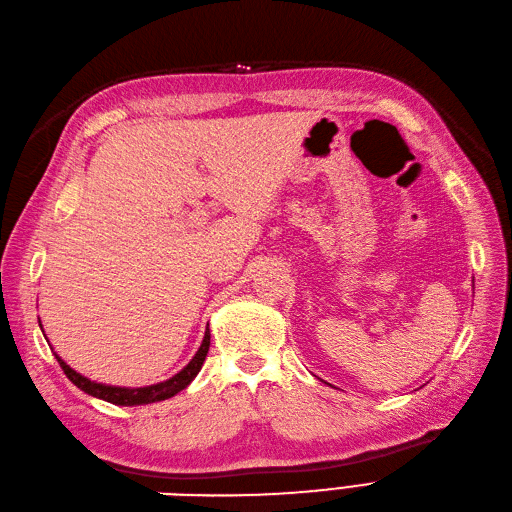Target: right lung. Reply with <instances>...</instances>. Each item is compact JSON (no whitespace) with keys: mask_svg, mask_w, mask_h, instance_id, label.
I'll list each match as a JSON object with an SVG mask.
<instances>
[{"mask_svg":"<svg viewBox=\"0 0 512 512\" xmlns=\"http://www.w3.org/2000/svg\"><path fill=\"white\" fill-rule=\"evenodd\" d=\"M41 326V324H39ZM209 345H211V332H209V326H207V332H205V339H203V345L201 349L196 351L194 358L190 360V364L177 372L175 376H171L169 381H163V383H157V385H150V387H140V389H127V387H110V385H102V383H94L90 379H85V376H81L79 372H75L71 366H66L56 353V360L58 364L62 366L64 374L69 376L71 383L77 385L81 391L90 393L98 399H104V402H110V404H117V406H142V404H152V402H161V399H169L173 397L175 393H180L182 389H186L194 376L201 372L203 368V362L207 358L209 353Z\"/></svg>","mask_w":512,"mask_h":512,"instance_id":"add662e5","label":"right lung"}]
</instances>
